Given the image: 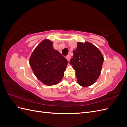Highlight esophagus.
I'll return each instance as SVG.
<instances>
[{
  "label": "esophagus",
  "instance_id": "obj_1",
  "mask_svg": "<svg viewBox=\"0 0 127 127\" xmlns=\"http://www.w3.org/2000/svg\"><path fill=\"white\" fill-rule=\"evenodd\" d=\"M66 58L67 60L68 61H70V56L69 55H67Z\"/></svg>",
  "mask_w": 127,
  "mask_h": 127
}]
</instances>
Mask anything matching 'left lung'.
<instances>
[{"label": "left lung", "mask_w": 127, "mask_h": 127, "mask_svg": "<svg viewBox=\"0 0 127 127\" xmlns=\"http://www.w3.org/2000/svg\"><path fill=\"white\" fill-rule=\"evenodd\" d=\"M70 64L76 71L77 83L90 86L96 81L101 72L104 58L101 51L88 42H78Z\"/></svg>", "instance_id": "left-lung-1"}]
</instances>
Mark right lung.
Masks as SVG:
<instances>
[{
  "instance_id": "obj_1",
  "label": "right lung",
  "mask_w": 127,
  "mask_h": 127,
  "mask_svg": "<svg viewBox=\"0 0 127 127\" xmlns=\"http://www.w3.org/2000/svg\"><path fill=\"white\" fill-rule=\"evenodd\" d=\"M53 42L42 41L34 50L30 64L34 75L46 85H56L63 79L68 61L53 47Z\"/></svg>"
}]
</instances>
